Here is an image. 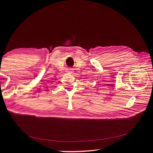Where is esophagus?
Instances as JSON below:
<instances>
[{"mask_svg":"<svg viewBox=\"0 0 153 153\" xmlns=\"http://www.w3.org/2000/svg\"><path fill=\"white\" fill-rule=\"evenodd\" d=\"M70 72H71V71H70Z\"/></svg>","mask_w":153,"mask_h":153,"instance_id":"obj_1","label":"esophagus"}]
</instances>
